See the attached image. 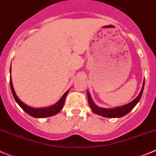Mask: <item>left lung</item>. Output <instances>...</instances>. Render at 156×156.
<instances>
[{
    "instance_id": "obj_1",
    "label": "left lung",
    "mask_w": 156,
    "mask_h": 156,
    "mask_svg": "<svg viewBox=\"0 0 156 156\" xmlns=\"http://www.w3.org/2000/svg\"><path fill=\"white\" fill-rule=\"evenodd\" d=\"M144 84H145V80L143 81V87H142L141 91H140V94H139L138 96L132 101L129 104L125 105L120 106V107L114 108H101L97 106L94 103V101H92V97H91L90 94L89 92H87V97H88V101H89V106H90L91 109H92V112L96 115H100V116L105 117V118H121V117L124 116L127 114H128L129 112L133 108L136 106V105L139 102V101L140 100L142 96V94L143 92V88H144Z\"/></svg>"
}]
</instances>
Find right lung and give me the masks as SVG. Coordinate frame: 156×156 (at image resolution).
Instances as JSON below:
<instances>
[{"instance_id": "1", "label": "right lung", "mask_w": 156, "mask_h": 156, "mask_svg": "<svg viewBox=\"0 0 156 156\" xmlns=\"http://www.w3.org/2000/svg\"><path fill=\"white\" fill-rule=\"evenodd\" d=\"M10 71H11V67H10ZM10 89H11L12 94H13L15 101L17 102V104L22 108L24 112H26L28 115L33 117V118H48V117H51V116H53V115H57V114H58V112L63 108V107H64L66 96H67V95L68 94V92H69V90H67V92L63 95V96L61 97V99H60L56 104L54 105L50 106V107H48V108H32V107H30V106L26 105V104H24L22 101H20V100L19 99V98L16 96V92H15L14 89H13V83H12L11 75H10Z\"/></svg>"}]
</instances>
